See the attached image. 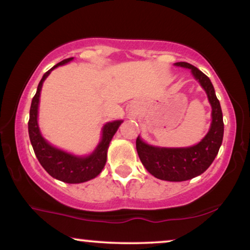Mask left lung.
Listing matches in <instances>:
<instances>
[{
  "label": "left lung",
  "instance_id": "obj_1",
  "mask_svg": "<svg viewBox=\"0 0 250 250\" xmlns=\"http://www.w3.org/2000/svg\"><path fill=\"white\" fill-rule=\"evenodd\" d=\"M175 66L189 68L194 78L207 93L211 105V124L206 136L196 146L187 148H160L136 139V150L146 169L157 179L170 182L191 180L203 174L214 162L223 141L224 123L221 104L209 78L197 67L188 62Z\"/></svg>",
  "mask_w": 250,
  "mask_h": 250
}]
</instances>
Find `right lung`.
<instances>
[{
	"instance_id": "right-lung-1",
	"label": "right lung",
	"mask_w": 250,
	"mask_h": 250,
	"mask_svg": "<svg viewBox=\"0 0 250 250\" xmlns=\"http://www.w3.org/2000/svg\"><path fill=\"white\" fill-rule=\"evenodd\" d=\"M73 59L74 58H68V59L62 60L43 75L42 80H41L39 86H37L36 94L34 95L32 100V105H30L28 133L34 152H35L37 159H39L41 165L43 166V168L54 179L74 184L86 182V181L94 179L95 176H98L101 173L102 168L105 165V162H107L109 143H110L112 136L117 132L119 125L122 124L123 121L107 123L102 128V138L97 149L90 156L86 157L74 156L71 153L54 148L43 138L40 132L39 124H37V112H39L40 95L43 82L49 76L51 70L69 62Z\"/></svg>"
}]
</instances>
